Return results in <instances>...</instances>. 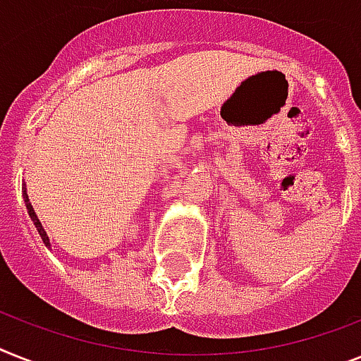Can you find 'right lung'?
<instances>
[{"instance_id":"obj_1","label":"right lung","mask_w":361,"mask_h":361,"mask_svg":"<svg viewBox=\"0 0 361 361\" xmlns=\"http://www.w3.org/2000/svg\"><path fill=\"white\" fill-rule=\"evenodd\" d=\"M22 192H23V201H25V208H27V214H29V217H31V221H32V225H35V227H37L38 234H40L42 241H44V245H46V247H47V249H51V243H49V236H47V232H46V231H44V227H42V223H40V219H38L37 212H35V208H32L31 201H29V195H27V188H25V184H23V186H22Z\"/></svg>"}]
</instances>
